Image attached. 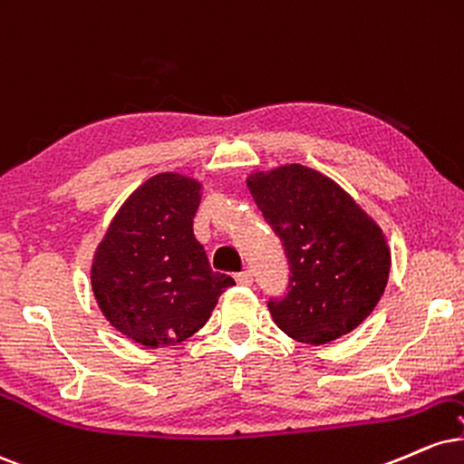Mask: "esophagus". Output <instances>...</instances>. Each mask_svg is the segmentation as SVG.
Instances as JSON below:
<instances>
[{
	"instance_id": "esophagus-1",
	"label": "esophagus",
	"mask_w": 464,
	"mask_h": 464,
	"mask_svg": "<svg viewBox=\"0 0 464 464\" xmlns=\"http://www.w3.org/2000/svg\"><path fill=\"white\" fill-rule=\"evenodd\" d=\"M237 282H238V285H243V286H252V282H254L252 271L245 269V271H241V274H237Z\"/></svg>"
}]
</instances>
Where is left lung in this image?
<instances>
[{
	"instance_id": "8db88e82",
	"label": "left lung",
	"mask_w": 464,
	"mask_h": 464,
	"mask_svg": "<svg viewBox=\"0 0 464 464\" xmlns=\"http://www.w3.org/2000/svg\"><path fill=\"white\" fill-rule=\"evenodd\" d=\"M247 188L291 265L269 313L285 334L325 345L356 330L384 295L391 249L380 226L334 179L304 165L256 171Z\"/></svg>"
}]
</instances>
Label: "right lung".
Here are the masks:
<instances>
[{"label":"right lung","mask_w":464,"mask_h":464,"mask_svg":"<svg viewBox=\"0 0 464 464\" xmlns=\"http://www.w3.org/2000/svg\"><path fill=\"white\" fill-rule=\"evenodd\" d=\"M201 182L158 173L123 201L97 245L91 286L108 324L139 345H178L210 319L234 280L193 234Z\"/></svg>","instance_id":"obj_1"}]
</instances>
